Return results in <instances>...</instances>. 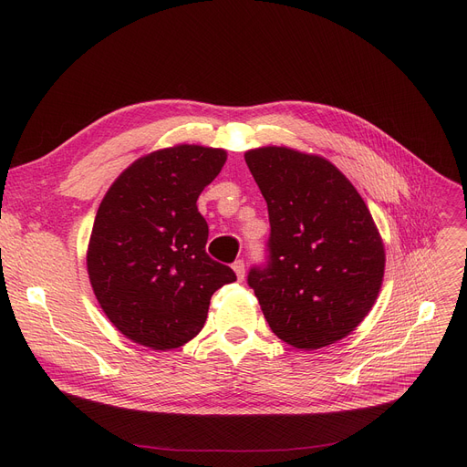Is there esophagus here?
<instances>
[{"label":"esophagus","mask_w":467,"mask_h":467,"mask_svg":"<svg viewBox=\"0 0 467 467\" xmlns=\"http://www.w3.org/2000/svg\"><path fill=\"white\" fill-rule=\"evenodd\" d=\"M233 271L236 273V278L242 282V280H244V275H246V265H244L242 259H236V261L233 263Z\"/></svg>","instance_id":"1"}]
</instances>
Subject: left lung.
<instances>
[{"instance_id":"obj_1","label":"left lung","mask_w":467,"mask_h":467,"mask_svg":"<svg viewBox=\"0 0 467 467\" xmlns=\"http://www.w3.org/2000/svg\"><path fill=\"white\" fill-rule=\"evenodd\" d=\"M266 201V261L248 273L273 333L316 350L350 335L384 276V246L359 192L326 159L287 147L246 155Z\"/></svg>"}]
</instances>
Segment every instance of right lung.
I'll return each instance as SVG.
<instances>
[{
  "label": "right lung",
  "instance_id": "add662e5",
  "mask_svg": "<svg viewBox=\"0 0 467 467\" xmlns=\"http://www.w3.org/2000/svg\"><path fill=\"white\" fill-rule=\"evenodd\" d=\"M227 161L223 150L176 145L138 159L106 192L87 268L111 324L153 350L185 345L204 327L210 299L236 280L206 254L199 194Z\"/></svg>",
  "mask_w": 467,
  "mask_h": 467
}]
</instances>
